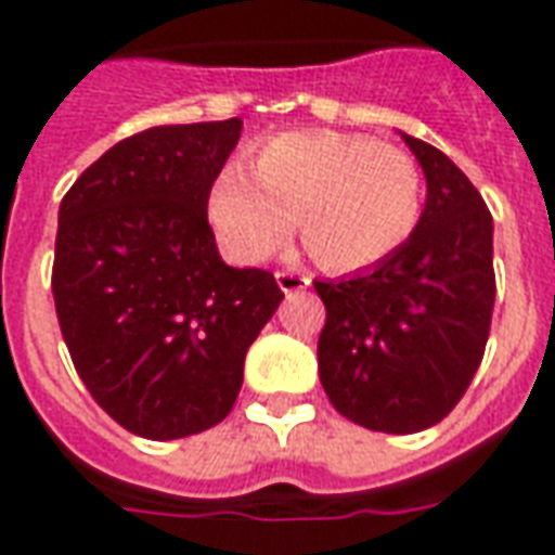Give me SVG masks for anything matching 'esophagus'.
<instances>
[{"mask_svg":"<svg viewBox=\"0 0 555 555\" xmlns=\"http://www.w3.org/2000/svg\"><path fill=\"white\" fill-rule=\"evenodd\" d=\"M276 282H279V288L285 291V294H291V291L309 288V282H312V279L306 276V273H297V270H279Z\"/></svg>","mask_w":555,"mask_h":555,"instance_id":"esophagus-1","label":"esophagus"}]
</instances>
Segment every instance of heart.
I'll list each match as a JSON object with an SVG mask.
<instances>
[{
  "instance_id": "obj_1",
  "label": "heart",
  "mask_w": 555,
  "mask_h": 555,
  "mask_svg": "<svg viewBox=\"0 0 555 555\" xmlns=\"http://www.w3.org/2000/svg\"><path fill=\"white\" fill-rule=\"evenodd\" d=\"M425 175L408 151L348 133L270 139L255 175L229 166L210 190V222L241 261H264L291 241L333 273L369 270L416 234Z\"/></svg>"
}]
</instances>
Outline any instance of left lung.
<instances>
[{
	"label": "left lung",
	"instance_id": "1",
	"mask_svg": "<svg viewBox=\"0 0 555 555\" xmlns=\"http://www.w3.org/2000/svg\"><path fill=\"white\" fill-rule=\"evenodd\" d=\"M425 169L416 234L372 273L314 282L326 306L318 372L330 404L384 434H416L473 384L496 297L493 219L464 171L404 133Z\"/></svg>",
	"mask_w": 555,
	"mask_h": 555
}]
</instances>
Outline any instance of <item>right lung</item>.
Instances as JSON below:
<instances>
[{
    "instance_id": "right-lung-1",
    "label": "right lung",
    "mask_w": 555,
    "mask_h": 555,
    "mask_svg": "<svg viewBox=\"0 0 555 555\" xmlns=\"http://www.w3.org/2000/svg\"><path fill=\"white\" fill-rule=\"evenodd\" d=\"M243 121L147 127L59 207L53 300L91 398L130 434L181 440L229 416L246 350L285 297L217 253L207 198Z\"/></svg>"
}]
</instances>
